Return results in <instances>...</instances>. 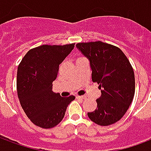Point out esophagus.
<instances>
[{
	"label": "esophagus",
	"instance_id": "34e87169",
	"mask_svg": "<svg viewBox=\"0 0 151 151\" xmlns=\"http://www.w3.org/2000/svg\"><path fill=\"white\" fill-rule=\"evenodd\" d=\"M76 98L78 99H83L85 97H84V96H79V95H77V96H76Z\"/></svg>",
	"mask_w": 151,
	"mask_h": 151
}]
</instances>
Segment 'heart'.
Here are the masks:
<instances>
[{
    "label": "heart",
    "instance_id": "1",
    "mask_svg": "<svg viewBox=\"0 0 151 151\" xmlns=\"http://www.w3.org/2000/svg\"><path fill=\"white\" fill-rule=\"evenodd\" d=\"M83 58H84V57H82V56H81V57H78V59H77V60H81V59H83Z\"/></svg>",
    "mask_w": 151,
    "mask_h": 151
}]
</instances>
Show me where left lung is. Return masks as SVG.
<instances>
[{"instance_id": "obj_1", "label": "left lung", "mask_w": 151, "mask_h": 151, "mask_svg": "<svg viewBox=\"0 0 151 151\" xmlns=\"http://www.w3.org/2000/svg\"><path fill=\"white\" fill-rule=\"evenodd\" d=\"M76 46L90 60L92 81L101 89L97 108L87 113L89 118L101 126L115 124L129 109L135 93L134 72L129 60L118 47L102 41Z\"/></svg>"}]
</instances>
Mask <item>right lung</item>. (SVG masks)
<instances>
[{"instance_id": "obj_1", "label": "right lung", "mask_w": 151, "mask_h": 151, "mask_svg": "<svg viewBox=\"0 0 151 151\" xmlns=\"http://www.w3.org/2000/svg\"><path fill=\"white\" fill-rule=\"evenodd\" d=\"M75 43L41 45L29 50L18 65V97L32 123L43 129L53 128L63 120L68 105L75 96L62 98L52 91L59 65Z\"/></svg>"}]
</instances>
